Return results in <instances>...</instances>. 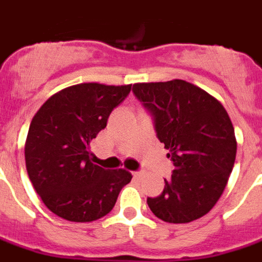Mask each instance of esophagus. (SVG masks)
<instances>
[{
  "label": "esophagus",
  "mask_w": 262,
  "mask_h": 262,
  "mask_svg": "<svg viewBox=\"0 0 262 262\" xmlns=\"http://www.w3.org/2000/svg\"><path fill=\"white\" fill-rule=\"evenodd\" d=\"M142 175H144V171H134L133 172V177L136 179H140L141 177H142Z\"/></svg>",
  "instance_id": "34e87169"
}]
</instances>
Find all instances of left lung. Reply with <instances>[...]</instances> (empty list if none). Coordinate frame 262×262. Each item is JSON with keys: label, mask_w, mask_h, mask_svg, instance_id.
<instances>
[{"label": "left lung", "mask_w": 262, "mask_h": 262, "mask_svg": "<svg viewBox=\"0 0 262 262\" xmlns=\"http://www.w3.org/2000/svg\"><path fill=\"white\" fill-rule=\"evenodd\" d=\"M133 93L153 116L174 165L162 194L147 198V206L163 222L199 219L222 196L235 165L237 144L228 113L210 93L179 79L137 83Z\"/></svg>", "instance_id": "8db88e82"}]
</instances>
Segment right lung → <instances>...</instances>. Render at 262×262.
Wrapping results in <instances>:
<instances>
[{"instance_id": "right-lung-1", "label": "right lung", "mask_w": 262, "mask_h": 262, "mask_svg": "<svg viewBox=\"0 0 262 262\" xmlns=\"http://www.w3.org/2000/svg\"><path fill=\"white\" fill-rule=\"evenodd\" d=\"M130 90L132 84H76L52 95L31 120L25 145L27 174L59 217L77 223L103 217L132 181L126 170L111 171L91 162L88 151Z\"/></svg>"}]
</instances>
